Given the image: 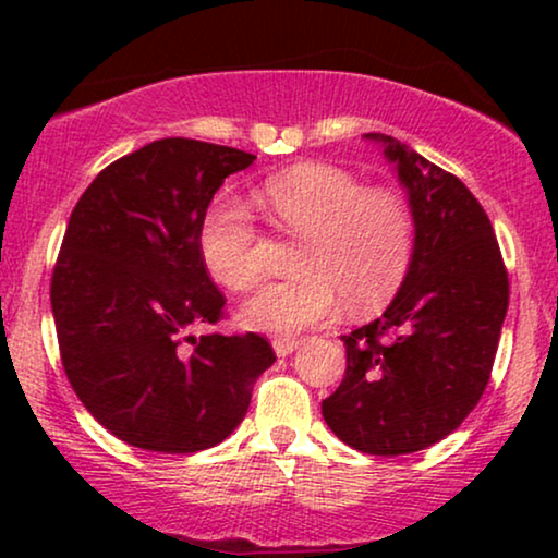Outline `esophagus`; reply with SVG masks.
I'll use <instances>...</instances> for the list:
<instances>
[{
    "label": "esophagus",
    "instance_id": "1",
    "mask_svg": "<svg viewBox=\"0 0 558 558\" xmlns=\"http://www.w3.org/2000/svg\"><path fill=\"white\" fill-rule=\"evenodd\" d=\"M300 345H302L300 338H277L274 340V353H277L279 357H284L289 353H294Z\"/></svg>",
    "mask_w": 558,
    "mask_h": 558
}]
</instances>
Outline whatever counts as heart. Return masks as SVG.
<instances>
[{"instance_id":"b5f03b06","label":"heart","mask_w":558,"mask_h":558,"mask_svg":"<svg viewBox=\"0 0 558 558\" xmlns=\"http://www.w3.org/2000/svg\"><path fill=\"white\" fill-rule=\"evenodd\" d=\"M271 223L304 235L296 277L266 281L241 307L243 323L271 335H296L332 317L340 296L353 312L391 300L416 254V220L403 197L365 187L332 165H296L264 182ZM203 262L220 284L243 292L262 274V231L241 197L220 195L205 210Z\"/></svg>"}]
</instances>
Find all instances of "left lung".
Segmentation results:
<instances>
[{
    "instance_id": "8db88e82",
    "label": "left lung",
    "mask_w": 558,
    "mask_h": 558,
    "mask_svg": "<svg viewBox=\"0 0 558 558\" xmlns=\"http://www.w3.org/2000/svg\"><path fill=\"white\" fill-rule=\"evenodd\" d=\"M416 220V254L384 315L350 335L345 378L323 416L365 454L418 452L452 434L490 380L508 312V269L493 223L452 172L386 134Z\"/></svg>"
}]
</instances>
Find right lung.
I'll return each mask as SVG.
<instances>
[{
	"instance_id": "add662e5",
	"label": "right lung",
	"mask_w": 558,
	"mask_h": 558,
	"mask_svg": "<svg viewBox=\"0 0 558 558\" xmlns=\"http://www.w3.org/2000/svg\"><path fill=\"white\" fill-rule=\"evenodd\" d=\"M254 159L167 136L111 162L75 203L50 279L60 361L83 407L126 445L216 447L277 361L256 332L190 335L226 317L197 241L203 216Z\"/></svg>"
}]
</instances>
